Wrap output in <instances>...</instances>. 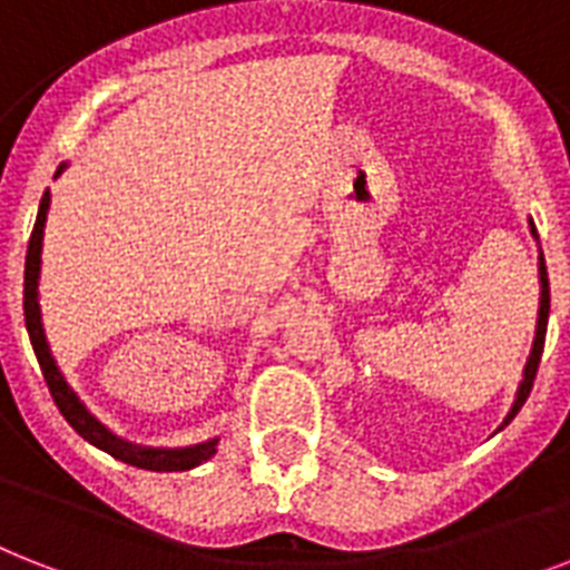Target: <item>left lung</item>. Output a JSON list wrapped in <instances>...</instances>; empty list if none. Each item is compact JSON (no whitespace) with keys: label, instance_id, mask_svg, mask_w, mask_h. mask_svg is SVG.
Wrapping results in <instances>:
<instances>
[{"label":"left lung","instance_id":"left-lung-1","mask_svg":"<svg viewBox=\"0 0 570 570\" xmlns=\"http://www.w3.org/2000/svg\"><path fill=\"white\" fill-rule=\"evenodd\" d=\"M530 234H533L535 239H539V234H535V225L533 219H530ZM539 318H535V336H533V348H530V357H527L524 363V372H521V383H518L515 390V401H512L510 413L503 415L501 428L503 430L507 424H510L512 419L518 415V410L524 406L527 395H530V390H533V381H535V372H539V360H541V348H544V333H548V316H550V284H548V266H544V254H541L539 248ZM494 430V433H498Z\"/></svg>","mask_w":570,"mask_h":570}]
</instances>
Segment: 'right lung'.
Listing matches in <instances>:
<instances>
[{
	"label": "right lung",
	"mask_w": 570,
	"mask_h": 570,
	"mask_svg": "<svg viewBox=\"0 0 570 570\" xmlns=\"http://www.w3.org/2000/svg\"><path fill=\"white\" fill-rule=\"evenodd\" d=\"M67 160L58 166L55 178H60V173L67 169ZM52 205V193L46 189L43 198H40V207H37V222L35 230H31L29 239V254H26V289H22V309H26V331H29L31 348L37 354V363L43 368L46 386L52 392L55 404H58L60 415L69 421V428L76 430L78 436L96 445L99 451L110 453L114 460H122L128 465H137V469L146 471H189L207 462L219 448V436L205 439L198 445L187 448H151V445H137V442H128V439L117 436L108 424H101L96 415L87 410V404L76 395V390L69 386L63 372H60L58 360L52 357V348L46 342L43 331V313H40V252H43V228H46V213Z\"/></svg>",
	"instance_id": "1"
}]
</instances>
